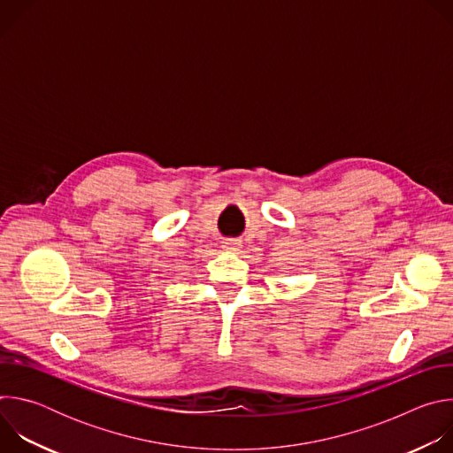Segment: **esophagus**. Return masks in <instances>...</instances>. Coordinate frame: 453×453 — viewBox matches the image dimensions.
I'll use <instances>...</instances> for the list:
<instances>
[{
	"mask_svg": "<svg viewBox=\"0 0 453 453\" xmlns=\"http://www.w3.org/2000/svg\"><path fill=\"white\" fill-rule=\"evenodd\" d=\"M222 247H224L226 250H240V242L229 238V240H224V242H222Z\"/></svg>",
	"mask_w": 453,
	"mask_h": 453,
	"instance_id": "esophagus-1",
	"label": "esophagus"
}]
</instances>
